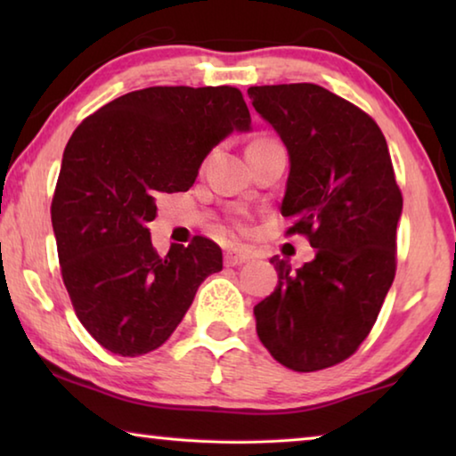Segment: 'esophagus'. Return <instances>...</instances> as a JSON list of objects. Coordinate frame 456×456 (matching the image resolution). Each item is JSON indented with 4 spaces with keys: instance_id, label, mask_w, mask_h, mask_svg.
Returning <instances> with one entry per match:
<instances>
[{
    "instance_id": "esophagus-1",
    "label": "esophagus",
    "mask_w": 456,
    "mask_h": 456,
    "mask_svg": "<svg viewBox=\"0 0 456 456\" xmlns=\"http://www.w3.org/2000/svg\"><path fill=\"white\" fill-rule=\"evenodd\" d=\"M251 256L247 251H241V249H233V251H227L225 253V265L229 267H235V265H241L245 264V261H249Z\"/></svg>"
}]
</instances>
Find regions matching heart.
I'll return each mask as SVG.
<instances>
[{
  "label": "heart",
  "mask_w": 456,
  "mask_h": 456,
  "mask_svg": "<svg viewBox=\"0 0 456 456\" xmlns=\"http://www.w3.org/2000/svg\"><path fill=\"white\" fill-rule=\"evenodd\" d=\"M264 141H269V138H259V141H256V142H264Z\"/></svg>",
  "instance_id": "heart-1"
}]
</instances>
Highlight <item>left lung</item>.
<instances>
[{
	"label": "left lung",
	"instance_id": "left-lung-1",
	"mask_svg": "<svg viewBox=\"0 0 456 456\" xmlns=\"http://www.w3.org/2000/svg\"><path fill=\"white\" fill-rule=\"evenodd\" d=\"M247 94L288 146V235L318 249L299 269L272 257L280 281L253 307L257 336L285 368L315 372L350 358L380 314L396 273L403 192L382 130L348 100L307 82Z\"/></svg>",
	"mask_w": 456,
	"mask_h": 456
}]
</instances>
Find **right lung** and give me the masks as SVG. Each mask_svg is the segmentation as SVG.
Instances as JSON below:
<instances>
[{"mask_svg": "<svg viewBox=\"0 0 456 456\" xmlns=\"http://www.w3.org/2000/svg\"><path fill=\"white\" fill-rule=\"evenodd\" d=\"M233 86L134 90L82 120L66 144L52 199L61 280L88 334L108 352L142 356L163 346L205 277L223 269L207 237L152 247L157 199L189 191L215 144L249 130Z\"/></svg>", "mask_w": 456, "mask_h": 456, "instance_id": "add662e5", "label": "right lung"}]
</instances>
